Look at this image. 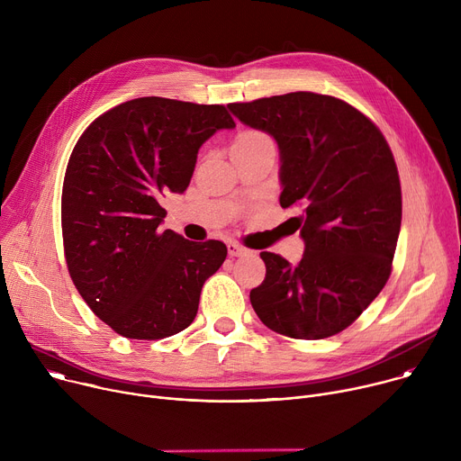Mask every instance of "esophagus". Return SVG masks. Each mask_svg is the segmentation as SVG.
Returning <instances> with one entry per match:
<instances>
[{
  "label": "esophagus",
  "instance_id": "1",
  "mask_svg": "<svg viewBox=\"0 0 461 461\" xmlns=\"http://www.w3.org/2000/svg\"><path fill=\"white\" fill-rule=\"evenodd\" d=\"M228 253H230V257H240V255H246L248 249L244 246H240L239 242H228Z\"/></svg>",
  "mask_w": 461,
  "mask_h": 461
}]
</instances>
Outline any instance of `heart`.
Listing matches in <instances>:
<instances>
[{"label":"heart","mask_w":461,"mask_h":461,"mask_svg":"<svg viewBox=\"0 0 461 461\" xmlns=\"http://www.w3.org/2000/svg\"><path fill=\"white\" fill-rule=\"evenodd\" d=\"M260 140H270L265 133H260V131H242V133L237 137L235 142H260Z\"/></svg>","instance_id":"heart-1"}]
</instances>
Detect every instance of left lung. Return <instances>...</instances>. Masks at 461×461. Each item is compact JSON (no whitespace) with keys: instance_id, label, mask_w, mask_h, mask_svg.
I'll use <instances>...</instances> for the list:
<instances>
[{"instance_id":"1","label":"left lung","mask_w":461,"mask_h":461,"mask_svg":"<svg viewBox=\"0 0 461 461\" xmlns=\"http://www.w3.org/2000/svg\"><path fill=\"white\" fill-rule=\"evenodd\" d=\"M281 151V206L297 208V267L262 251L267 277L249 301L270 330L294 339L343 332L392 272L402 228V184L379 127L350 104L308 91L230 104Z\"/></svg>"}]
</instances>
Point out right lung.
I'll return each mask as SVG.
<instances>
[{
  "mask_svg": "<svg viewBox=\"0 0 461 461\" xmlns=\"http://www.w3.org/2000/svg\"><path fill=\"white\" fill-rule=\"evenodd\" d=\"M231 127L224 105L144 96L100 114L78 139L61 189L65 262L116 334L155 341L193 322L228 248L160 231V196L182 193L201 146Z\"/></svg>",
  "mask_w": 461,
  "mask_h": 461,
  "instance_id": "1",
  "label": "right lung"
}]
</instances>
